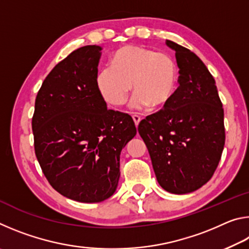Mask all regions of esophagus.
<instances>
[{"mask_svg":"<svg viewBox=\"0 0 249 249\" xmlns=\"http://www.w3.org/2000/svg\"><path fill=\"white\" fill-rule=\"evenodd\" d=\"M132 117H133V120H134L135 125L138 126V124H140V122L142 121V117L140 115H137V114H133Z\"/></svg>","mask_w":249,"mask_h":249,"instance_id":"esophagus-1","label":"esophagus"}]
</instances>
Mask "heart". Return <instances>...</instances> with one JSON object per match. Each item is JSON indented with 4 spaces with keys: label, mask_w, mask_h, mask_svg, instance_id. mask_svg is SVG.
Instances as JSON below:
<instances>
[{
    "label": "heart",
    "mask_w": 249,
    "mask_h": 249,
    "mask_svg": "<svg viewBox=\"0 0 249 249\" xmlns=\"http://www.w3.org/2000/svg\"><path fill=\"white\" fill-rule=\"evenodd\" d=\"M178 82V67L171 56L141 46H124L113 54L112 67L100 71L96 86L105 102L121 105L132 89L130 107H165Z\"/></svg>",
    "instance_id": "obj_1"
}]
</instances>
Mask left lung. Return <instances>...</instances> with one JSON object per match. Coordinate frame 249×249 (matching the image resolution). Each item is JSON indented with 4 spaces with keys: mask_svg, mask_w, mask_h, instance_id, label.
Wrapping results in <instances>:
<instances>
[{
    "mask_svg": "<svg viewBox=\"0 0 249 249\" xmlns=\"http://www.w3.org/2000/svg\"><path fill=\"white\" fill-rule=\"evenodd\" d=\"M179 87L162 109L138 125L158 183L175 195L197 190L212 178L225 144L224 109L215 80L191 50L171 40Z\"/></svg>",
    "mask_w": 249,
    "mask_h": 249,
    "instance_id": "1",
    "label": "left lung"
}]
</instances>
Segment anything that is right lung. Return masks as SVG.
Listing matches in <instances>:
<instances>
[{
    "label": "right lung",
    "mask_w": 249,
    "mask_h": 249,
    "mask_svg": "<svg viewBox=\"0 0 249 249\" xmlns=\"http://www.w3.org/2000/svg\"><path fill=\"white\" fill-rule=\"evenodd\" d=\"M102 48L84 46L44 80L32 120L37 160L50 185L68 199H108L120 179V155L136 135L128 114L107 109L96 86Z\"/></svg>",
    "instance_id": "right-lung-1"
}]
</instances>
